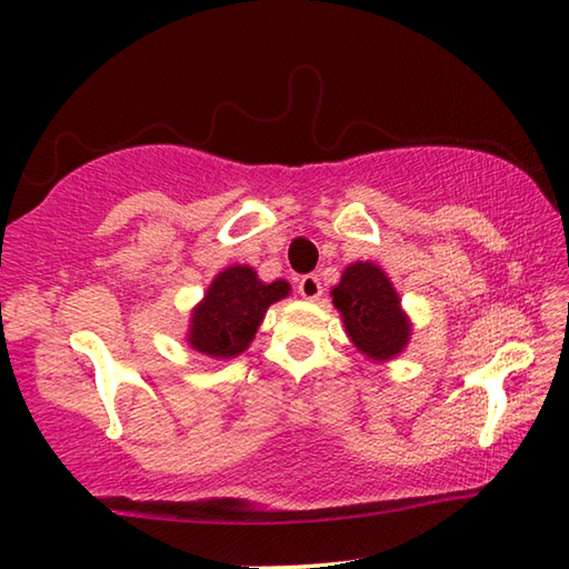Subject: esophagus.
Instances as JSON below:
<instances>
[{
  "label": "esophagus",
  "instance_id": "1",
  "mask_svg": "<svg viewBox=\"0 0 569 569\" xmlns=\"http://www.w3.org/2000/svg\"><path fill=\"white\" fill-rule=\"evenodd\" d=\"M323 291L321 278L316 273H306L301 281H298V293H301L306 301H319V296Z\"/></svg>",
  "mask_w": 569,
  "mask_h": 569
}]
</instances>
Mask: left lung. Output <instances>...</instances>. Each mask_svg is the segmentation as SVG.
Returning a JSON list of instances; mask_svg holds the SVG:
<instances>
[{
	"instance_id": "1",
	"label": "left lung",
	"mask_w": 569,
	"mask_h": 569,
	"mask_svg": "<svg viewBox=\"0 0 569 569\" xmlns=\"http://www.w3.org/2000/svg\"><path fill=\"white\" fill-rule=\"evenodd\" d=\"M346 333L356 349L373 361H389L407 349L411 323L401 311L399 293L377 263L356 261L331 291Z\"/></svg>"
}]
</instances>
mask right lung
Here are the masks:
<instances>
[{
  "label": "right lung",
  "instance_id": "add662e5",
  "mask_svg": "<svg viewBox=\"0 0 569 569\" xmlns=\"http://www.w3.org/2000/svg\"><path fill=\"white\" fill-rule=\"evenodd\" d=\"M288 293L291 286L286 281L263 283L250 266H230L213 278L203 301L192 308L188 343L213 359H233L253 341L268 306Z\"/></svg>",
  "mask_w": 569,
  "mask_h": 569
}]
</instances>
